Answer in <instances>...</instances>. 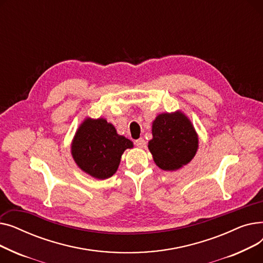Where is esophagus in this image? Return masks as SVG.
<instances>
[{"label":"esophagus","mask_w":263,"mask_h":263,"mask_svg":"<svg viewBox=\"0 0 263 263\" xmlns=\"http://www.w3.org/2000/svg\"><path fill=\"white\" fill-rule=\"evenodd\" d=\"M134 143L139 148H145L146 147V141L143 139V137H141V139H139V140H136Z\"/></svg>","instance_id":"1"}]
</instances>
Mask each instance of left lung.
Returning a JSON list of instances; mask_svg holds the SVG:
<instances>
[{"mask_svg": "<svg viewBox=\"0 0 263 263\" xmlns=\"http://www.w3.org/2000/svg\"><path fill=\"white\" fill-rule=\"evenodd\" d=\"M148 148L155 163L164 171H176L195 157L198 136L190 119L180 110L163 113L153 122V140Z\"/></svg>", "mask_w": 263, "mask_h": 263, "instance_id": "left-lung-1", "label": "left lung"}]
</instances>
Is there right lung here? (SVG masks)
<instances>
[{
  "instance_id": "1",
  "label": "right lung",
  "mask_w": 263,
  "mask_h": 263,
  "mask_svg": "<svg viewBox=\"0 0 263 263\" xmlns=\"http://www.w3.org/2000/svg\"><path fill=\"white\" fill-rule=\"evenodd\" d=\"M132 147L133 143L117 134L104 118H86L74 135L71 155L83 172L103 180L116 173L123 151Z\"/></svg>"
}]
</instances>
